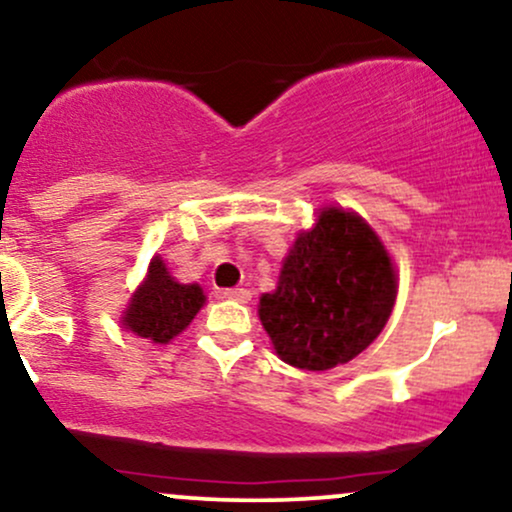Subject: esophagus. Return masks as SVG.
Masks as SVG:
<instances>
[{"label":"esophagus","instance_id":"1","mask_svg":"<svg viewBox=\"0 0 512 512\" xmlns=\"http://www.w3.org/2000/svg\"><path fill=\"white\" fill-rule=\"evenodd\" d=\"M221 298H231V301H240V303H248L252 298V293L248 289H221L219 291Z\"/></svg>","mask_w":512,"mask_h":512}]
</instances>
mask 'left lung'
Here are the masks:
<instances>
[{"label":"left lung","instance_id":"obj_1","mask_svg":"<svg viewBox=\"0 0 512 512\" xmlns=\"http://www.w3.org/2000/svg\"><path fill=\"white\" fill-rule=\"evenodd\" d=\"M395 296V269L368 223L327 209L298 236L276 291L260 298V320L281 361L327 370L383 332Z\"/></svg>","mask_w":512,"mask_h":512}]
</instances>
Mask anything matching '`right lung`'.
<instances>
[{"label":"right lung","instance_id":"add662e5","mask_svg":"<svg viewBox=\"0 0 512 512\" xmlns=\"http://www.w3.org/2000/svg\"><path fill=\"white\" fill-rule=\"evenodd\" d=\"M204 293L197 284H178L163 260L151 262L144 286L134 293L125 313L127 330L156 344H168L202 308Z\"/></svg>","mask_w":512,"mask_h":512}]
</instances>
